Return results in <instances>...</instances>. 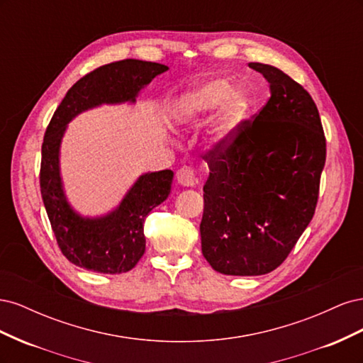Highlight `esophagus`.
I'll return each instance as SVG.
<instances>
[{"label": "esophagus", "instance_id": "obj_1", "mask_svg": "<svg viewBox=\"0 0 363 363\" xmlns=\"http://www.w3.org/2000/svg\"><path fill=\"white\" fill-rule=\"evenodd\" d=\"M177 182L182 186H186V188H192V186L196 184V172L192 167H182L177 171Z\"/></svg>", "mask_w": 363, "mask_h": 363}]
</instances>
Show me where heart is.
<instances>
[{
  "instance_id": "1",
  "label": "heart",
  "mask_w": 363,
  "mask_h": 363,
  "mask_svg": "<svg viewBox=\"0 0 363 363\" xmlns=\"http://www.w3.org/2000/svg\"><path fill=\"white\" fill-rule=\"evenodd\" d=\"M221 106L213 124L216 140H225L235 133L251 108V98L244 89H233L228 80L212 79L186 94L179 103V116L196 119L212 113Z\"/></svg>"
}]
</instances>
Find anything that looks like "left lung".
<instances>
[{"label":"left lung","instance_id":"1","mask_svg":"<svg viewBox=\"0 0 363 363\" xmlns=\"http://www.w3.org/2000/svg\"><path fill=\"white\" fill-rule=\"evenodd\" d=\"M271 96L252 119L208 150L201 250L227 276L280 267L313 218L325 136L311 94L279 68L248 63Z\"/></svg>","mask_w":363,"mask_h":363}]
</instances>
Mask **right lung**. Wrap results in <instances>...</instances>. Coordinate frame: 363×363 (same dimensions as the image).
Wrapping results in <instances>:
<instances>
[{"label": "right lung", "instance_id": "add662e5", "mask_svg": "<svg viewBox=\"0 0 363 363\" xmlns=\"http://www.w3.org/2000/svg\"><path fill=\"white\" fill-rule=\"evenodd\" d=\"M164 71V65L136 59L103 65L71 87L50 121L42 144L40 194L57 245L77 267L101 274L133 268L145 252V218L168 199L174 172L140 175L113 212L100 218L80 216L67 201L60 177V142L67 124L87 108L135 103L142 87Z\"/></svg>", "mask_w": 363, "mask_h": 363}]
</instances>
